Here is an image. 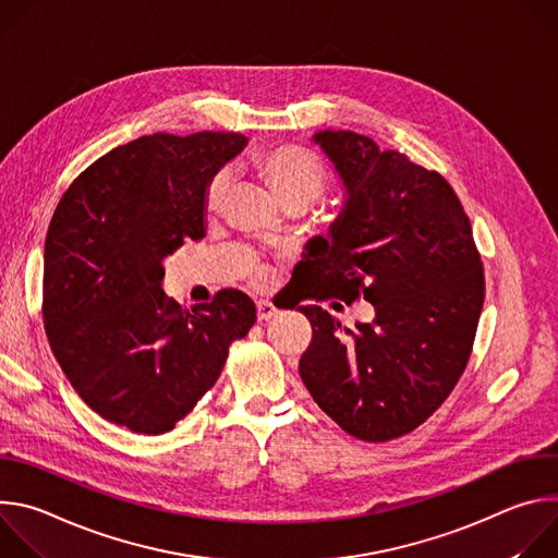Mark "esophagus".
<instances>
[{
  "instance_id": "1",
  "label": "esophagus",
  "mask_w": 558,
  "mask_h": 558,
  "mask_svg": "<svg viewBox=\"0 0 558 558\" xmlns=\"http://www.w3.org/2000/svg\"><path fill=\"white\" fill-rule=\"evenodd\" d=\"M256 306H258V320L260 323H267V320H271V317L278 315V308L269 300H258Z\"/></svg>"
}]
</instances>
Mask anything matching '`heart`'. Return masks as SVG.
I'll list each match as a JSON object with an SVG mask.
<instances>
[{
  "instance_id": "heart-1",
  "label": "heart",
  "mask_w": 558,
  "mask_h": 558,
  "mask_svg": "<svg viewBox=\"0 0 558 558\" xmlns=\"http://www.w3.org/2000/svg\"><path fill=\"white\" fill-rule=\"evenodd\" d=\"M254 170L284 209H306L323 196L327 187V172L323 163L298 145H278L254 154ZM227 187L229 181L225 174H216L209 181L205 192L207 214H216L222 207Z\"/></svg>"
}]
</instances>
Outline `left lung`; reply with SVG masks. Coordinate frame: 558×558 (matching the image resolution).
<instances>
[{
    "instance_id": "8db88e82",
    "label": "left lung",
    "mask_w": 558,
    "mask_h": 558,
    "mask_svg": "<svg viewBox=\"0 0 558 558\" xmlns=\"http://www.w3.org/2000/svg\"><path fill=\"white\" fill-rule=\"evenodd\" d=\"M311 141L347 201L329 235L306 243L300 300L362 295L375 317L347 329L320 304L300 306L313 329L300 377L342 430L388 441L424 424L461 377L484 306L482 258L441 174L351 130Z\"/></svg>"
}]
</instances>
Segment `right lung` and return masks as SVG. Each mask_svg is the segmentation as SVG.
<instances>
[{
  "mask_svg": "<svg viewBox=\"0 0 558 558\" xmlns=\"http://www.w3.org/2000/svg\"><path fill=\"white\" fill-rule=\"evenodd\" d=\"M235 132L149 134L119 145L61 196L44 250V327L78 397L141 435L177 426L216 384L256 306L218 291L183 308L163 260L205 235V192L241 154Z\"/></svg>",
  "mask_w": 558,
  "mask_h": 558,
  "instance_id": "add662e5",
  "label": "right lung"
}]
</instances>
